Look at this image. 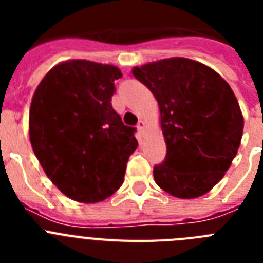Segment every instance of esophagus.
I'll return each mask as SVG.
<instances>
[{"label":"esophagus","instance_id":"34e87169","mask_svg":"<svg viewBox=\"0 0 263 263\" xmlns=\"http://www.w3.org/2000/svg\"><path fill=\"white\" fill-rule=\"evenodd\" d=\"M137 129H138L139 133H143V130H145V122H143V121H138Z\"/></svg>","mask_w":263,"mask_h":263}]
</instances>
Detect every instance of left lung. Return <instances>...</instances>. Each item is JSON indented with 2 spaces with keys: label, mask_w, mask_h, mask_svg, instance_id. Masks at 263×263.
I'll return each mask as SVG.
<instances>
[{
  "label": "left lung",
  "mask_w": 263,
  "mask_h": 263,
  "mask_svg": "<svg viewBox=\"0 0 263 263\" xmlns=\"http://www.w3.org/2000/svg\"><path fill=\"white\" fill-rule=\"evenodd\" d=\"M160 111L167 154L155 183L179 199H195L222 179L240 147L243 117L233 90L210 67L170 58L134 67Z\"/></svg>",
  "instance_id": "left-lung-1"
}]
</instances>
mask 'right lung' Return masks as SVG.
<instances>
[{"label":"right lung","instance_id":"obj_1","mask_svg":"<svg viewBox=\"0 0 263 263\" xmlns=\"http://www.w3.org/2000/svg\"><path fill=\"white\" fill-rule=\"evenodd\" d=\"M120 78L110 64L68 60L51 68L32 96V150L51 182L72 200L99 203L111 196L138 146L136 127L124 125L111 106Z\"/></svg>","mask_w":263,"mask_h":263}]
</instances>
